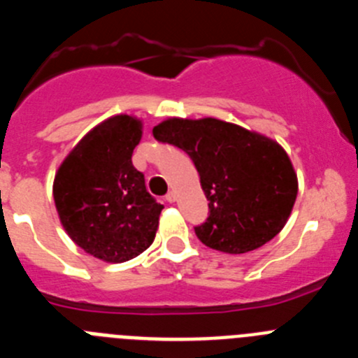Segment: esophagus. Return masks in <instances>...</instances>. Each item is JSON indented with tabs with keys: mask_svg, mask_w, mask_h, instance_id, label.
I'll return each instance as SVG.
<instances>
[{
	"mask_svg": "<svg viewBox=\"0 0 358 358\" xmlns=\"http://www.w3.org/2000/svg\"><path fill=\"white\" fill-rule=\"evenodd\" d=\"M164 199H166L169 202H176L177 201V194L172 189V192H169V194H166V197H164Z\"/></svg>",
	"mask_w": 358,
	"mask_h": 358,
	"instance_id": "esophagus-1",
	"label": "esophagus"
}]
</instances>
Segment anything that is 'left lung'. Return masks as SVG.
Listing matches in <instances>:
<instances>
[{
    "mask_svg": "<svg viewBox=\"0 0 358 358\" xmlns=\"http://www.w3.org/2000/svg\"><path fill=\"white\" fill-rule=\"evenodd\" d=\"M152 132L194 161L210 201V217L195 227L204 245L242 255L283 229L297 197V176L278 141L217 118H169Z\"/></svg>",
    "mask_w": 358,
    "mask_h": 358,
    "instance_id": "obj_1",
    "label": "left lung"
}]
</instances>
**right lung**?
Returning <instances> with one entry per match:
<instances>
[{
    "label": "right lung",
    "instance_id": "right-lung-1",
    "mask_svg": "<svg viewBox=\"0 0 358 358\" xmlns=\"http://www.w3.org/2000/svg\"><path fill=\"white\" fill-rule=\"evenodd\" d=\"M143 123L116 115L98 123L62 161L53 201L69 238L87 255L122 264L150 248L163 204L132 164Z\"/></svg>",
    "mask_w": 358,
    "mask_h": 358
}]
</instances>
